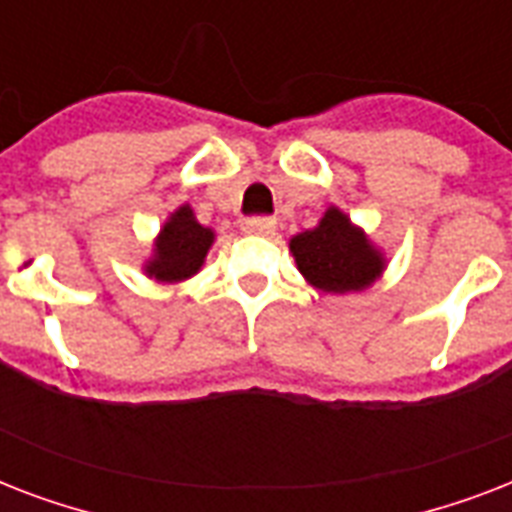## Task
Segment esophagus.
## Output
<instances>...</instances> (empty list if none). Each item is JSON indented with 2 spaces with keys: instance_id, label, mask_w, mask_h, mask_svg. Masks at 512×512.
<instances>
[{
  "instance_id": "esophagus-1",
  "label": "esophagus",
  "mask_w": 512,
  "mask_h": 512,
  "mask_svg": "<svg viewBox=\"0 0 512 512\" xmlns=\"http://www.w3.org/2000/svg\"><path fill=\"white\" fill-rule=\"evenodd\" d=\"M241 228L247 233H271L276 228V220L273 217H247Z\"/></svg>"
}]
</instances>
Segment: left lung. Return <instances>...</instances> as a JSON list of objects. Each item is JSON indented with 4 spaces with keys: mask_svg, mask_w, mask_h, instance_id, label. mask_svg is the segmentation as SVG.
I'll list each match as a JSON object with an SVG mask.
<instances>
[{
    "mask_svg": "<svg viewBox=\"0 0 512 512\" xmlns=\"http://www.w3.org/2000/svg\"><path fill=\"white\" fill-rule=\"evenodd\" d=\"M289 252L305 281L332 295L366 289L385 271L380 249L337 207H329L316 228L292 236Z\"/></svg>",
    "mask_w": 512,
    "mask_h": 512,
    "instance_id": "left-lung-1",
    "label": "left lung"
}]
</instances>
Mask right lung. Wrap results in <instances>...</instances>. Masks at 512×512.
Wrapping results in <instances>:
<instances>
[{
	"label": "right lung",
	"instance_id": "add662e5",
	"mask_svg": "<svg viewBox=\"0 0 512 512\" xmlns=\"http://www.w3.org/2000/svg\"><path fill=\"white\" fill-rule=\"evenodd\" d=\"M215 241L212 228L193 217V209L183 204L170 215L164 228L156 236L154 257L146 263V273L156 281H183L201 271L204 257Z\"/></svg>",
	"mask_w": 512,
	"mask_h": 512
}]
</instances>
